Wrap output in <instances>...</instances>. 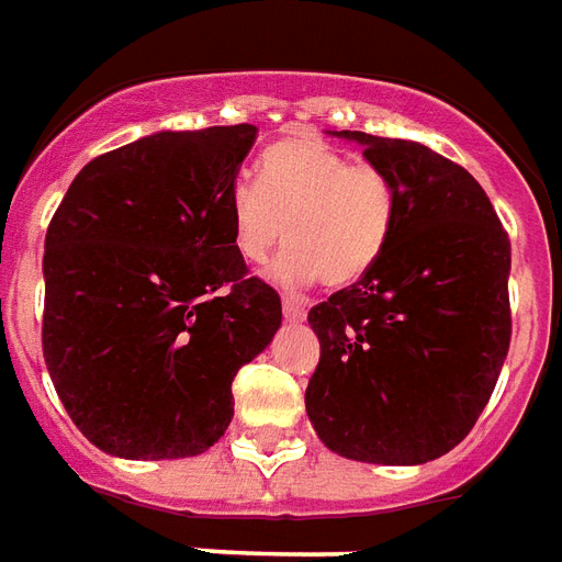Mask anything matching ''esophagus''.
<instances>
[{
  "mask_svg": "<svg viewBox=\"0 0 562 562\" xmlns=\"http://www.w3.org/2000/svg\"><path fill=\"white\" fill-rule=\"evenodd\" d=\"M282 313L289 322H304L306 318V304L297 297H282Z\"/></svg>",
  "mask_w": 562,
  "mask_h": 562,
  "instance_id": "34e87169",
  "label": "esophagus"
}]
</instances>
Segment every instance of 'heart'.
<instances>
[{
	"label": "heart",
	"mask_w": 562,
	"mask_h": 562,
	"mask_svg": "<svg viewBox=\"0 0 562 562\" xmlns=\"http://www.w3.org/2000/svg\"><path fill=\"white\" fill-rule=\"evenodd\" d=\"M397 192L370 161H352L318 135H294L261 156L258 183L237 180L228 192L234 249L265 261L285 244L270 277L301 289L322 277L330 289L352 285L373 268L394 232Z\"/></svg>",
	"instance_id": "heart-1"
}]
</instances>
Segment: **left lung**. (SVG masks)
I'll list each match as a JSON object with an SVG mask.
<instances>
[{"label": "left lung", "mask_w": 562, "mask_h": 562, "mask_svg": "<svg viewBox=\"0 0 562 562\" xmlns=\"http://www.w3.org/2000/svg\"><path fill=\"white\" fill-rule=\"evenodd\" d=\"M397 192L361 280L310 310L322 358L306 415L340 458L415 467L448 454L494 394L512 340V246L467 168L424 144L334 132Z\"/></svg>", "instance_id": "8db88e82"}]
</instances>
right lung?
Segmentation results:
<instances>
[{
    "instance_id": "1",
    "label": "right lung",
    "mask_w": 562,
    "mask_h": 562,
    "mask_svg": "<svg viewBox=\"0 0 562 562\" xmlns=\"http://www.w3.org/2000/svg\"><path fill=\"white\" fill-rule=\"evenodd\" d=\"M258 128L156 132L71 180L44 237L42 346L92 446L195 458L228 430L237 370L282 325L234 249L228 192Z\"/></svg>"
}]
</instances>
